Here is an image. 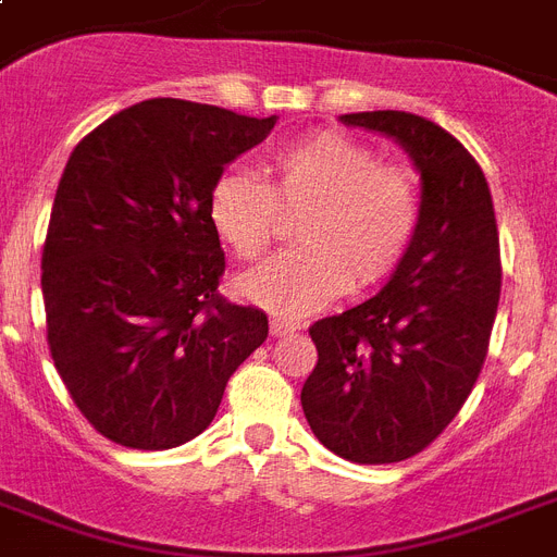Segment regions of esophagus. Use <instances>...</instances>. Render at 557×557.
Instances as JSON below:
<instances>
[{"mask_svg": "<svg viewBox=\"0 0 557 557\" xmlns=\"http://www.w3.org/2000/svg\"><path fill=\"white\" fill-rule=\"evenodd\" d=\"M269 332H271V338H286V335H295V332H297V323L280 321V318H271Z\"/></svg>", "mask_w": 557, "mask_h": 557, "instance_id": "1", "label": "esophagus"}]
</instances>
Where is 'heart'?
<instances>
[{"mask_svg": "<svg viewBox=\"0 0 557 557\" xmlns=\"http://www.w3.org/2000/svg\"><path fill=\"white\" fill-rule=\"evenodd\" d=\"M269 185L225 170L208 190V219L239 257L260 260L277 239L280 210L304 216L300 251L239 277L245 300L274 314L318 312L347 292L379 286L401 265L422 225V187L413 170L381 164L379 152L349 135H306L265 164Z\"/></svg>", "mask_w": 557, "mask_h": 557, "instance_id": "b5f03b06", "label": "heart"}]
</instances>
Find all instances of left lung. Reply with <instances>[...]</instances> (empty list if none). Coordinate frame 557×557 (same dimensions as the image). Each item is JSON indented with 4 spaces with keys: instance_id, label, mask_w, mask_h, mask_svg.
Segmentation results:
<instances>
[{
    "instance_id": "obj_1",
    "label": "left lung",
    "mask_w": 557,
    "mask_h": 557,
    "mask_svg": "<svg viewBox=\"0 0 557 557\" xmlns=\"http://www.w3.org/2000/svg\"><path fill=\"white\" fill-rule=\"evenodd\" d=\"M396 138L422 176V225L379 295L309 326L318 364L300 405L318 440L358 466L424 450L466 405L500 300V236L474 156L428 117L341 115Z\"/></svg>"
}]
</instances>
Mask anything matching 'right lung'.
Returning <instances> with one entry per match:
<instances>
[{
    "instance_id": "add662e5",
    "label": "right lung",
    "mask_w": 557,
    "mask_h": 557,
    "mask_svg": "<svg viewBox=\"0 0 557 557\" xmlns=\"http://www.w3.org/2000/svg\"><path fill=\"white\" fill-rule=\"evenodd\" d=\"M274 124L156 98L69 156L42 245L48 349L77 410L115 445L168 450L199 436L269 338L257 306L216 292L225 251L208 190Z\"/></svg>"
}]
</instances>
